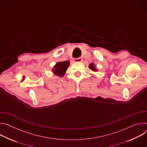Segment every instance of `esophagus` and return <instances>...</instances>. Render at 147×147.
Returning <instances> with one entry per match:
<instances>
[{"label": "esophagus", "mask_w": 147, "mask_h": 147, "mask_svg": "<svg viewBox=\"0 0 147 147\" xmlns=\"http://www.w3.org/2000/svg\"><path fill=\"white\" fill-rule=\"evenodd\" d=\"M82 61V58L81 57L79 58H74V61L76 62H81Z\"/></svg>", "instance_id": "obj_1"}]
</instances>
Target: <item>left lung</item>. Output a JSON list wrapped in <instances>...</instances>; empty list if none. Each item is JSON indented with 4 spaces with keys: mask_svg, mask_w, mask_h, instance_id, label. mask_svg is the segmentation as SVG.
<instances>
[{
    "mask_svg": "<svg viewBox=\"0 0 147 147\" xmlns=\"http://www.w3.org/2000/svg\"><path fill=\"white\" fill-rule=\"evenodd\" d=\"M89 68L92 71H94V72H97V69H96V67H95V65H94V63H90L89 65Z\"/></svg>",
    "mask_w": 147,
    "mask_h": 147,
    "instance_id": "1",
    "label": "left lung"
}]
</instances>
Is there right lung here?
<instances>
[{
    "instance_id": "1",
    "label": "right lung",
    "mask_w": 147,
    "mask_h": 147,
    "mask_svg": "<svg viewBox=\"0 0 147 147\" xmlns=\"http://www.w3.org/2000/svg\"><path fill=\"white\" fill-rule=\"evenodd\" d=\"M70 62L68 61L57 62L53 68L52 71L54 74L59 77H62L66 72L68 67H69Z\"/></svg>"
}]
</instances>
